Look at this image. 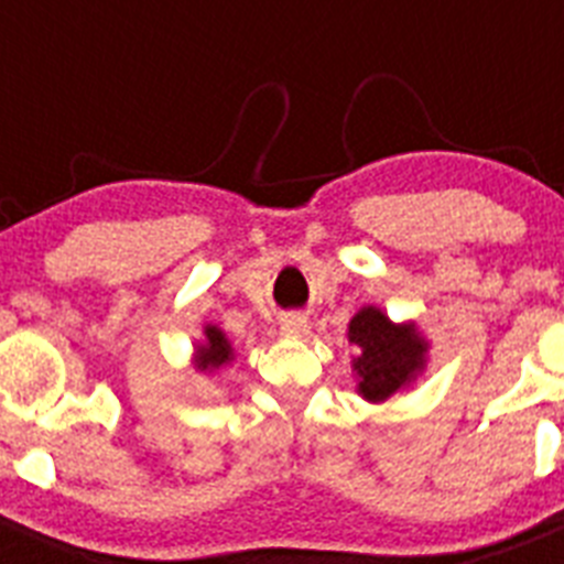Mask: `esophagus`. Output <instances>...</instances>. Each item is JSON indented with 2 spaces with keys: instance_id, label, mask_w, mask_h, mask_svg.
<instances>
[{
  "instance_id": "esophagus-1",
  "label": "esophagus",
  "mask_w": 564,
  "mask_h": 564,
  "mask_svg": "<svg viewBox=\"0 0 564 564\" xmlns=\"http://www.w3.org/2000/svg\"><path fill=\"white\" fill-rule=\"evenodd\" d=\"M282 333H288V336H305L307 318L302 313H285L282 316Z\"/></svg>"
}]
</instances>
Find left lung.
<instances>
[{"mask_svg":"<svg viewBox=\"0 0 564 564\" xmlns=\"http://www.w3.org/2000/svg\"><path fill=\"white\" fill-rule=\"evenodd\" d=\"M350 341L361 347L356 358L358 392L367 401H383L401 390L423 367L426 344L415 327H395L376 307H364L350 322Z\"/></svg>","mask_w":564,"mask_h":564,"instance_id":"1","label":"left lung"}]
</instances>
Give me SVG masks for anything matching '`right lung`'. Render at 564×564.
I'll return each instance as SVG.
<instances>
[{"label":"right lung","instance_id":"add662e5","mask_svg":"<svg viewBox=\"0 0 564 564\" xmlns=\"http://www.w3.org/2000/svg\"><path fill=\"white\" fill-rule=\"evenodd\" d=\"M228 358H231V344L226 341L223 330L206 327V344L197 350V367H200V370H214V367L226 364Z\"/></svg>","mask_w":564,"mask_h":564}]
</instances>
